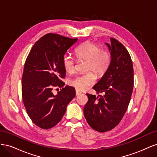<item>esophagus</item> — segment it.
Instances as JSON below:
<instances>
[{
    "instance_id": "esophagus-1",
    "label": "esophagus",
    "mask_w": 157,
    "mask_h": 157,
    "mask_svg": "<svg viewBox=\"0 0 157 157\" xmlns=\"http://www.w3.org/2000/svg\"><path fill=\"white\" fill-rule=\"evenodd\" d=\"M75 94H76V96H78V95L81 94V92H79L78 90H75Z\"/></svg>"
}]
</instances>
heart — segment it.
Masks as SVG:
<instances>
[{"label": "heart", "instance_id": "obj_1", "mask_svg": "<svg viewBox=\"0 0 157 157\" xmlns=\"http://www.w3.org/2000/svg\"><path fill=\"white\" fill-rule=\"evenodd\" d=\"M78 60L86 61L84 71L88 72L77 76L69 81L71 86L78 90H84L94 84L96 75L101 76L105 73L111 64V55L106 50L101 49L97 44L86 41L79 45L75 50ZM75 59L71 55L66 54L62 59V65L68 73H73L75 69Z\"/></svg>", "mask_w": 157, "mask_h": 157}]
</instances>
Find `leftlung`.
Instances as JSON below:
<instances>
[{"label":"left lung","mask_w":157,"mask_h":157,"mask_svg":"<svg viewBox=\"0 0 157 157\" xmlns=\"http://www.w3.org/2000/svg\"><path fill=\"white\" fill-rule=\"evenodd\" d=\"M111 44L106 43L111 51V64L93 89L99 95L86 94L88 101L84 108L88 124L94 130L105 132L117 126L129 105L134 86V69L129 52L115 38Z\"/></svg>","instance_id":"1"}]
</instances>
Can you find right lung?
<instances>
[{
    "instance_id": "right-lung-1",
    "label": "right lung",
    "mask_w": 157,
    "mask_h": 157,
    "mask_svg": "<svg viewBox=\"0 0 157 157\" xmlns=\"http://www.w3.org/2000/svg\"><path fill=\"white\" fill-rule=\"evenodd\" d=\"M77 40L48 33L35 42L26 59L21 82L23 101L32 122L42 129L59 122L75 96V88H63L61 79L65 77L63 57ZM56 87L63 89L54 95Z\"/></svg>"
}]
</instances>
